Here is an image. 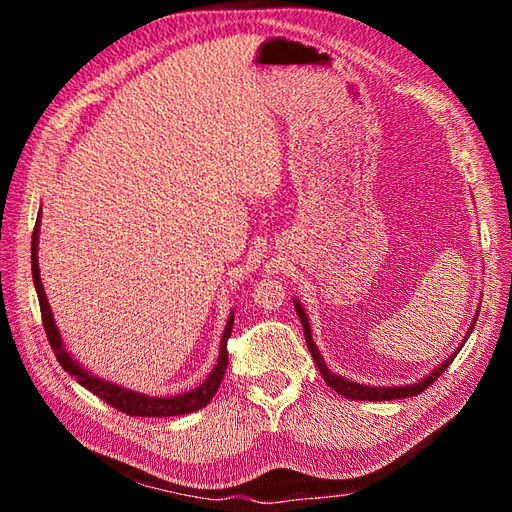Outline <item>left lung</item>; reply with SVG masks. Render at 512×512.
Returning a JSON list of instances; mask_svg holds the SVG:
<instances>
[{
	"label": "left lung",
	"mask_w": 512,
	"mask_h": 512,
	"mask_svg": "<svg viewBox=\"0 0 512 512\" xmlns=\"http://www.w3.org/2000/svg\"><path fill=\"white\" fill-rule=\"evenodd\" d=\"M294 309H297L299 320H301V324H303V333H305L307 348H309V352H312V356H314V361H316V365H318V369H320V374H322L324 382H327V384L331 386V389H335L339 395H344V397H348V399L389 401V399H404V397L421 395L425 389H429V386L438 380V376L442 374V371H444L448 365L453 363V359L457 356V352L451 354L438 369H433L427 378H423L421 382H416V384H410V386H391V389H389V386H365V384H359V382L346 380V378H342V376H335L333 371H329L327 363H324V359L320 356V350L316 348L314 339H312V329H309L305 309H303L297 301H294ZM474 322H476V318H474ZM474 322H472V327H474ZM470 333H472V329L468 331V335H470ZM463 344H466V339H463ZM459 350H461V348H459Z\"/></svg>",
	"instance_id": "left-lung-1"
}]
</instances>
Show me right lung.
Returning a JSON list of instances; mask_svg holds the SVG:
<instances>
[{"mask_svg":"<svg viewBox=\"0 0 512 512\" xmlns=\"http://www.w3.org/2000/svg\"><path fill=\"white\" fill-rule=\"evenodd\" d=\"M38 226H40V213H38V220L34 226V235H32V275H34V286L38 292V303H40V314H42V327L46 333V339H49V344L55 352V359L59 361V365L64 367L68 374L83 384L87 391L94 393L96 397H100L102 401H106L108 406H113L115 410L123 412V414H130V416H149V418H162V416H181V414H190L196 412L200 408H205L209 401L213 399V395L218 393L222 378H224V371L228 365V337L232 333V324H235V316L228 318L226 324V331L222 337V346H220V359L218 365L209 374V378L198 386V389L190 391V393H183L177 397H147V395H138L134 391H126L121 389L117 384L111 382H104L98 380L94 376H89L87 371L76 363L72 356L64 350V344H61V337L59 331L55 327V320L51 314V307L46 303V294L40 282V269H38Z\"/></svg>","mask_w":512,"mask_h":512,"instance_id":"right-lung-1","label":"right lung"}]
</instances>
